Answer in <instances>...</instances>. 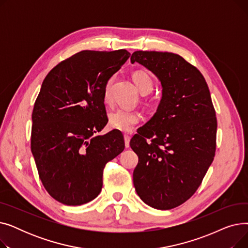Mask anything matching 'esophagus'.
I'll return each mask as SVG.
<instances>
[{
  "instance_id": "34e87169",
  "label": "esophagus",
  "mask_w": 248,
  "mask_h": 248,
  "mask_svg": "<svg viewBox=\"0 0 248 248\" xmlns=\"http://www.w3.org/2000/svg\"><path fill=\"white\" fill-rule=\"evenodd\" d=\"M124 145H125V148H128V147H129V140H131V137H129L128 135H124Z\"/></svg>"
}]
</instances>
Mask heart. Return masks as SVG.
Instances as JSON below:
<instances>
[{
  "label": "heart",
  "mask_w": 248,
  "mask_h": 248,
  "mask_svg": "<svg viewBox=\"0 0 248 248\" xmlns=\"http://www.w3.org/2000/svg\"><path fill=\"white\" fill-rule=\"evenodd\" d=\"M133 81L141 94H148L153 90L154 82L152 77L142 70L135 71L132 75ZM111 79H109L103 90V100L104 102H108L109 100V87ZM141 120V115L140 112L135 110H124L116 109L108 114V125L112 129L121 131L124 133H129L133 131L135 125H137Z\"/></svg>",
  "instance_id": "obj_1"
}]
</instances>
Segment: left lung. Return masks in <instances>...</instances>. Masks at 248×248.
<instances>
[{
	"label": "left lung",
	"mask_w": 248,
	"mask_h": 248,
	"mask_svg": "<svg viewBox=\"0 0 248 248\" xmlns=\"http://www.w3.org/2000/svg\"><path fill=\"white\" fill-rule=\"evenodd\" d=\"M131 62L151 70L163 87L157 112L129 142L139 157L134 185L149 206L173 209L197 191L215 157L210 91L201 72L178 54L136 51Z\"/></svg>",
	"instance_id": "obj_1"
}]
</instances>
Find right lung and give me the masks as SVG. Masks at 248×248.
I'll return each instance as SVG.
<instances>
[{
    "instance_id": "obj_1",
    "label": "right lung",
    "mask_w": 248,
    "mask_h": 248,
    "mask_svg": "<svg viewBox=\"0 0 248 248\" xmlns=\"http://www.w3.org/2000/svg\"><path fill=\"white\" fill-rule=\"evenodd\" d=\"M131 56L125 49L84 50L58 63L42 83L32 112L31 151L51 197L78 206L97 197L103 169L124 149L108 124L103 90Z\"/></svg>"
}]
</instances>
